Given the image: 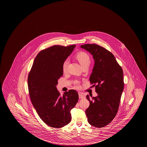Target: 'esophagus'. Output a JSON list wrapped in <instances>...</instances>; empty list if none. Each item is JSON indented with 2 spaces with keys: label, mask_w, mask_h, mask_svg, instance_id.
<instances>
[{
  "label": "esophagus",
  "mask_w": 147,
  "mask_h": 147,
  "mask_svg": "<svg viewBox=\"0 0 147 147\" xmlns=\"http://www.w3.org/2000/svg\"><path fill=\"white\" fill-rule=\"evenodd\" d=\"M85 96L83 93H79V98L80 99L84 98Z\"/></svg>",
  "instance_id": "obj_1"
}]
</instances>
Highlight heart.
I'll list each match as a JSON object with an SVG mask.
<instances>
[{
    "mask_svg": "<svg viewBox=\"0 0 147 147\" xmlns=\"http://www.w3.org/2000/svg\"><path fill=\"white\" fill-rule=\"evenodd\" d=\"M76 58L78 62L80 63V65L83 67L87 65H90V58L89 55L87 53L84 52H80L78 53L76 55ZM67 64H68V60L66 59L63 61L62 65V69L63 72H65L67 68Z\"/></svg>",
    "mask_w": 147,
    "mask_h": 147,
    "instance_id": "1",
    "label": "heart"
}]
</instances>
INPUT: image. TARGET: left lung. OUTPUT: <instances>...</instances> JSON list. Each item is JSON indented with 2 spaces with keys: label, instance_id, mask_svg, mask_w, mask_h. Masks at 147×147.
Instances as JSON below:
<instances>
[{
  "label": "left lung",
  "instance_id": "8db88e82",
  "mask_svg": "<svg viewBox=\"0 0 147 147\" xmlns=\"http://www.w3.org/2000/svg\"><path fill=\"white\" fill-rule=\"evenodd\" d=\"M89 52L94 60L90 77L91 84H97L98 95L87 98L90 106L86 110L88 123L95 127H102L111 123L118 111L124 86L123 71L114 56L96 44L80 47ZM95 86V84H94Z\"/></svg>",
  "mask_w": 147,
  "mask_h": 147
}]
</instances>
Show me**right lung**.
<instances>
[{
    "instance_id": "right-lung-1",
    "label": "right lung",
    "mask_w": 147,
    "mask_h": 147,
    "mask_svg": "<svg viewBox=\"0 0 147 147\" xmlns=\"http://www.w3.org/2000/svg\"><path fill=\"white\" fill-rule=\"evenodd\" d=\"M75 46H53L41 51L29 73L28 84L32 103L40 118L51 127L60 128L69 123L71 110L78 100L76 91L70 90L61 96L56 88L63 75V63Z\"/></svg>"
}]
</instances>
